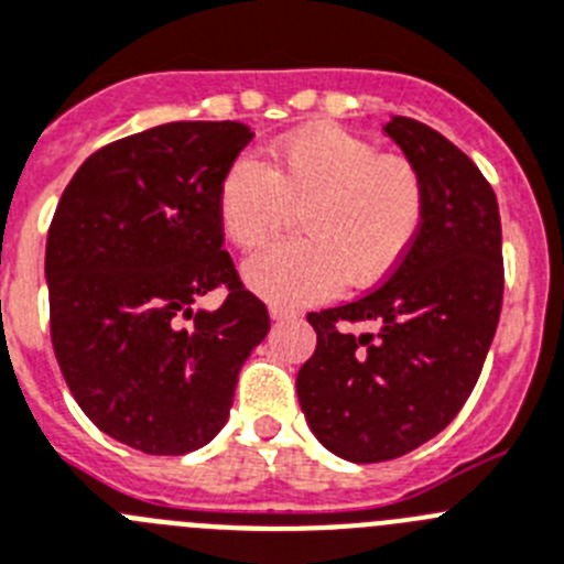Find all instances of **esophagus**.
Instances as JSON below:
<instances>
[{
    "instance_id": "esophagus-1",
    "label": "esophagus",
    "mask_w": 564,
    "mask_h": 564,
    "mask_svg": "<svg viewBox=\"0 0 564 564\" xmlns=\"http://www.w3.org/2000/svg\"><path fill=\"white\" fill-rule=\"evenodd\" d=\"M270 317L278 319V323H283V319H294V317H301V312L297 308H289V306H270Z\"/></svg>"
}]
</instances>
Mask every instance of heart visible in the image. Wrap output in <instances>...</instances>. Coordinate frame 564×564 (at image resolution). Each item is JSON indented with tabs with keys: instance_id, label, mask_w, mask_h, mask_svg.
Segmentation results:
<instances>
[{
	"instance_id": "b5f03b06",
	"label": "heart",
	"mask_w": 564,
	"mask_h": 564,
	"mask_svg": "<svg viewBox=\"0 0 564 564\" xmlns=\"http://www.w3.org/2000/svg\"><path fill=\"white\" fill-rule=\"evenodd\" d=\"M297 207L301 238L245 261L247 286L267 301L308 303L393 275L424 230L427 185L408 156L339 126H308L281 137L267 165L232 160L216 194L221 230L245 250L275 238Z\"/></svg>"
}]
</instances>
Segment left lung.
Returning a JSON list of instances; mask_svg holds the SVG:
<instances>
[{"label": "left lung", "mask_w": 564, "mask_h": 564, "mask_svg": "<svg viewBox=\"0 0 564 564\" xmlns=\"http://www.w3.org/2000/svg\"><path fill=\"white\" fill-rule=\"evenodd\" d=\"M384 134L424 176V230L382 286L308 314L317 348L297 373L312 433L354 464L408 455L458 415L503 306V232L486 176L419 120L395 115ZM357 322L371 328L354 333Z\"/></svg>", "instance_id": "left-lung-1"}]
</instances>
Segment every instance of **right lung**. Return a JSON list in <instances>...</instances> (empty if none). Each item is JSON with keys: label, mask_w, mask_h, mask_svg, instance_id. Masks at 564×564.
<instances>
[{"label": "right lung", "mask_w": 564, "mask_h": 564, "mask_svg": "<svg viewBox=\"0 0 564 564\" xmlns=\"http://www.w3.org/2000/svg\"><path fill=\"white\" fill-rule=\"evenodd\" d=\"M250 140L232 120L154 126L95 151L55 207L44 258L55 359L95 427L145 455L216 438L238 370L270 332L216 213ZM219 285V310L193 308Z\"/></svg>", "instance_id": "obj_1"}]
</instances>
